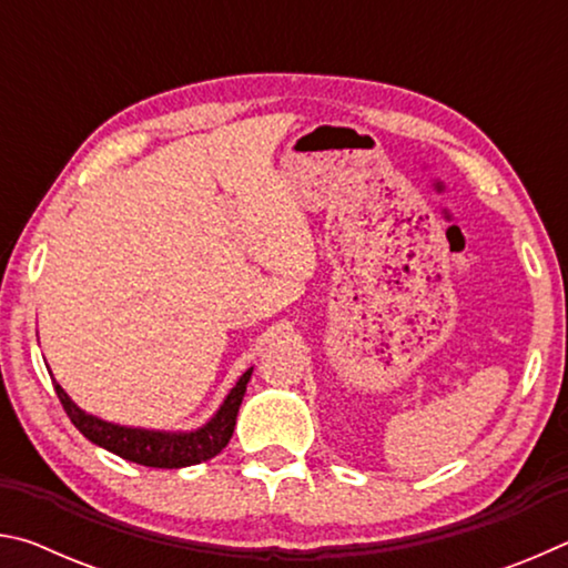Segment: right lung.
<instances>
[{"label":"right lung","mask_w":568,"mask_h":568,"mask_svg":"<svg viewBox=\"0 0 568 568\" xmlns=\"http://www.w3.org/2000/svg\"><path fill=\"white\" fill-rule=\"evenodd\" d=\"M250 373H253V368L245 371L243 378L235 383V388L227 393V398L215 413V418L205 423L200 430H192V434H162V430L114 426V423L88 416L82 408H77L57 381H54V390L64 413L74 423V428L80 430L84 438L92 440V444L108 448L120 458L132 460V464H140V466L182 468V466L203 464V460L217 456L220 450L227 446V440L233 438L235 418H237L240 403H243V396H245Z\"/></svg>","instance_id":"obj_1"}]
</instances>
